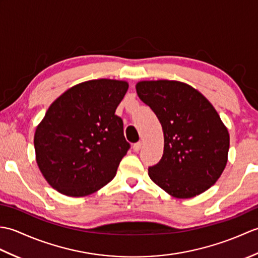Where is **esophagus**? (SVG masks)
Wrapping results in <instances>:
<instances>
[{"mask_svg":"<svg viewBox=\"0 0 258 258\" xmlns=\"http://www.w3.org/2000/svg\"><path fill=\"white\" fill-rule=\"evenodd\" d=\"M141 147H142V143H141V142H138V143L133 144V151L134 152H139L141 150Z\"/></svg>","mask_w":258,"mask_h":258,"instance_id":"1","label":"esophagus"}]
</instances>
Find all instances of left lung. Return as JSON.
<instances>
[{"instance_id": "left-lung-1", "label": "left lung", "mask_w": 258, "mask_h": 258, "mask_svg": "<svg viewBox=\"0 0 258 258\" xmlns=\"http://www.w3.org/2000/svg\"><path fill=\"white\" fill-rule=\"evenodd\" d=\"M139 97L155 113L164 133L161 161L149 167L156 185L176 199H190L216 183L227 163L229 134L201 93L177 81H142Z\"/></svg>"}]
</instances>
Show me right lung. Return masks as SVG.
Segmentation results:
<instances>
[{"instance_id":"obj_1","label":"right lung","mask_w":258,"mask_h":258,"mask_svg":"<svg viewBox=\"0 0 258 258\" xmlns=\"http://www.w3.org/2000/svg\"><path fill=\"white\" fill-rule=\"evenodd\" d=\"M127 82L92 80L57 97L34 135L36 163L53 188L72 197L90 195L111 182L130 150L115 111Z\"/></svg>"}]
</instances>
